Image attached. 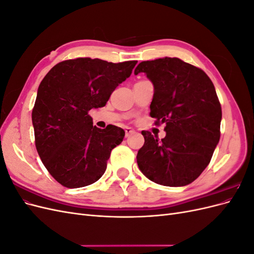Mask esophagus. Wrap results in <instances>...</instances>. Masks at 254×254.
Wrapping results in <instances>:
<instances>
[{
	"instance_id": "34e87169",
	"label": "esophagus",
	"mask_w": 254,
	"mask_h": 254,
	"mask_svg": "<svg viewBox=\"0 0 254 254\" xmlns=\"http://www.w3.org/2000/svg\"><path fill=\"white\" fill-rule=\"evenodd\" d=\"M133 133H134V130L133 129H131L130 127H126L125 128V136L126 137H128L129 135H131Z\"/></svg>"
}]
</instances>
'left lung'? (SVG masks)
Wrapping results in <instances>:
<instances>
[{
    "mask_svg": "<svg viewBox=\"0 0 254 254\" xmlns=\"http://www.w3.org/2000/svg\"><path fill=\"white\" fill-rule=\"evenodd\" d=\"M139 73L153 84L149 114L165 123L166 135L159 141L142 131L137 165L158 184L188 186L209 165L219 142L221 107L214 84L200 68L175 57L143 61L134 70Z\"/></svg>",
    "mask_w": 254,
    "mask_h": 254,
    "instance_id": "8db88e82",
    "label": "left lung"
}]
</instances>
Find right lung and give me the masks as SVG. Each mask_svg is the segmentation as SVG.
<instances>
[{
	"mask_svg": "<svg viewBox=\"0 0 254 254\" xmlns=\"http://www.w3.org/2000/svg\"><path fill=\"white\" fill-rule=\"evenodd\" d=\"M136 63L65 60L42 79L32 113L36 148L61 186L87 187L104 175L111 150L122 143L125 131L113 125L106 129L93 126L88 112L107 104Z\"/></svg>",
	"mask_w": 254,
	"mask_h": 254,
	"instance_id": "right-lung-1",
	"label": "right lung"
}]
</instances>
